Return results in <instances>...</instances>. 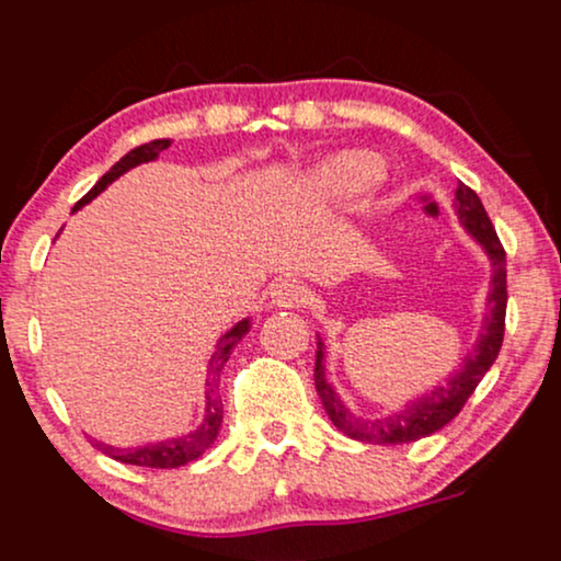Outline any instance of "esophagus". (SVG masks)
I'll use <instances>...</instances> for the list:
<instances>
[{
  "label": "esophagus",
  "mask_w": 561,
  "mask_h": 561,
  "mask_svg": "<svg viewBox=\"0 0 561 561\" xmlns=\"http://www.w3.org/2000/svg\"><path fill=\"white\" fill-rule=\"evenodd\" d=\"M270 299H273L275 307L283 309H296L307 301V288L305 283L296 278H283L270 288Z\"/></svg>",
  "instance_id": "esophagus-1"
}]
</instances>
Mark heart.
<instances>
[{
    "instance_id": "b5f03b06",
    "label": "heart",
    "mask_w": 561,
    "mask_h": 561,
    "mask_svg": "<svg viewBox=\"0 0 561 561\" xmlns=\"http://www.w3.org/2000/svg\"><path fill=\"white\" fill-rule=\"evenodd\" d=\"M383 175V162L367 151H344L325 164H320L312 175V186L318 194L333 202H357Z\"/></svg>"
}]
</instances>
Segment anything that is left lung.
<instances>
[{"label":"left lung","mask_w":561,"mask_h":561,"mask_svg":"<svg viewBox=\"0 0 561 561\" xmlns=\"http://www.w3.org/2000/svg\"><path fill=\"white\" fill-rule=\"evenodd\" d=\"M457 207L459 222L470 230L472 239L489 254L493 278H491V294H489V314H485V333H480V341L476 352L465 359V365L446 380V386L433 388L431 393L417 401H410L401 412L388 414L380 420H362L357 414L346 410V404L335 397L333 386L325 378V348L318 339V359H314V388L318 397L322 399L331 423L346 433L348 438L365 440V444H410V440H420L433 436L446 423H451L467 399L472 397L483 375L491 370V365L499 357V348L504 341V318H506V252L499 241L496 230L489 213H485L480 196L465 183L457 186Z\"/></svg>","instance_id":"obj_1"}]
</instances>
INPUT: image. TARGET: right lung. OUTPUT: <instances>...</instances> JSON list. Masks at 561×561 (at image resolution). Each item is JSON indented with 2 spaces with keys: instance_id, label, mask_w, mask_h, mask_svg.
I'll list each match as a JSON object with an SVG mask.
<instances>
[{
  "instance_id": "right-lung-1",
  "label": "right lung",
  "mask_w": 561,
  "mask_h": 561,
  "mask_svg": "<svg viewBox=\"0 0 561 561\" xmlns=\"http://www.w3.org/2000/svg\"><path fill=\"white\" fill-rule=\"evenodd\" d=\"M168 147H170V138H157V141L141 144V147L130 149L121 162L112 164L107 173L99 178L96 186L91 188L89 194H85L83 199L76 204V207H72V213H76V209H81L83 204H89L94 196L102 194V191L107 188L115 178L128 173V170L136 168V164L151 162L162 149H168ZM249 325H252L249 320L236 322V325L230 328V331L222 335L220 341H217V348H215L213 359H209V370H207L209 388H207V410H204L207 414H204V423L196 427L194 433H186V436H181V438L160 440V444L136 446V449H115V446L99 444V440H94L96 449L110 454L112 459H117V462H123V465L154 467V470H173V467H183V465L194 462V459H199L202 454L213 446V440L217 438V431H220V423H222V401H220V397H217V380H220V370L226 367L230 352H233L243 335L249 333Z\"/></svg>"
}]
</instances>
